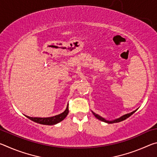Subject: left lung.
<instances>
[{
    "instance_id": "left-lung-1",
    "label": "left lung",
    "mask_w": 157,
    "mask_h": 157,
    "mask_svg": "<svg viewBox=\"0 0 157 157\" xmlns=\"http://www.w3.org/2000/svg\"><path fill=\"white\" fill-rule=\"evenodd\" d=\"M136 111H137V109L134 111H132V112H131V113H127V114H125V115H123V116H121V117H120V118H118L117 119H115V120H113V121H107V120H105L104 118H102V117L100 116L99 115H98V114L95 113L94 112H93V111H92V112H93V114H94V115L95 116V118H97L98 120H100L101 121H103V122H105V123H109V124H111V123H119V122H121V121H123L124 120H125V119H127V118H129L130 116H132L134 112H136Z\"/></svg>"
}]
</instances>
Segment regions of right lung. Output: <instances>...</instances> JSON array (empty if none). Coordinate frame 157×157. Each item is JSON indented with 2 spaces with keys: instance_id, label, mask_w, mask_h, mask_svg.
Segmentation results:
<instances>
[{
  "instance_id": "1",
  "label": "right lung",
  "mask_w": 157,
  "mask_h": 157,
  "mask_svg": "<svg viewBox=\"0 0 157 157\" xmlns=\"http://www.w3.org/2000/svg\"><path fill=\"white\" fill-rule=\"evenodd\" d=\"M68 105L66 107V110L63 111V113L59 114V115L52 116V117H48V118H33V117H30L25 116L27 118H28L30 120L35 122L36 123H39L41 124H46V125H53L59 122L62 121L66 116H67L68 113Z\"/></svg>"
}]
</instances>
